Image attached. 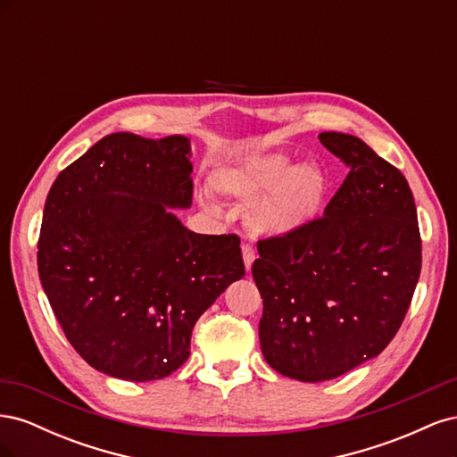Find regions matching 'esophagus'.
I'll return each instance as SVG.
<instances>
[{
  "label": "esophagus",
  "instance_id": "obj_1",
  "mask_svg": "<svg viewBox=\"0 0 457 457\" xmlns=\"http://www.w3.org/2000/svg\"><path fill=\"white\" fill-rule=\"evenodd\" d=\"M242 257H244L245 270L250 272V269H252V262L255 261V252H253V247H252L250 244H242Z\"/></svg>",
  "mask_w": 457,
  "mask_h": 457
}]
</instances>
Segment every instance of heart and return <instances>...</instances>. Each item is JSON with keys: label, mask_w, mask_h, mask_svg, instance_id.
<instances>
[{"label": "heart", "mask_w": 457, "mask_h": 457, "mask_svg": "<svg viewBox=\"0 0 457 457\" xmlns=\"http://www.w3.org/2000/svg\"><path fill=\"white\" fill-rule=\"evenodd\" d=\"M280 150L257 152L213 175V188L240 204H252L250 227L259 237L284 238L307 227L320 210L328 177L312 160L292 163ZM204 204L217 210L212 198Z\"/></svg>", "instance_id": "b5f03b06"}]
</instances>
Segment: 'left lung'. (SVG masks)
<instances>
[{"mask_svg":"<svg viewBox=\"0 0 457 457\" xmlns=\"http://www.w3.org/2000/svg\"><path fill=\"white\" fill-rule=\"evenodd\" d=\"M320 143L351 171L324 217L259 240L252 274L262 297L265 361L305 383L376 358L403 324L421 272L418 212L406 177L354 135Z\"/></svg>","mask_w":457,"mask_h":457,"instance_id":"1","label":"left lung"}]
</instances>
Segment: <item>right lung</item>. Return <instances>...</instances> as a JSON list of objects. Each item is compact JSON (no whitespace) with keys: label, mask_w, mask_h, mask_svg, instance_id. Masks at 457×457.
<instances>
[{"label":"right lung","mask_w":457,"mask_h":457,"mask_svg":"<svg viewBox=\"0 0 457 457\" xmlns=\"http://www.w3.org/2000/svg\"><path fill=\"white\" fill-rule=\"evenodd\" d=\"M190 141L112 133L59 173L37 272L66 339L110 378L152 381L181 368L198 318L245 274L237 234H196Z\"/></svg>","instance_id":"obj_1"}]
</instances>
